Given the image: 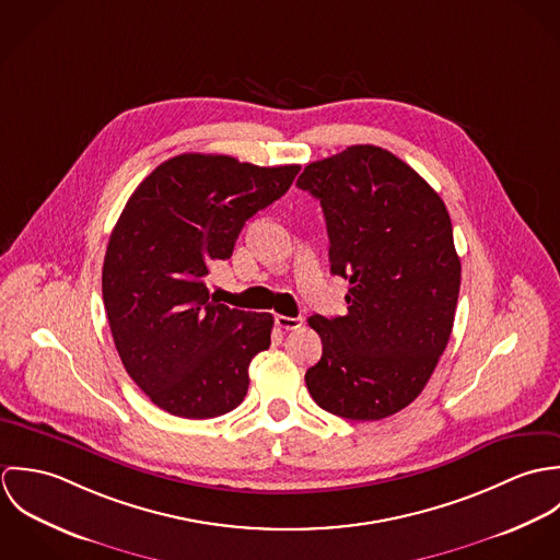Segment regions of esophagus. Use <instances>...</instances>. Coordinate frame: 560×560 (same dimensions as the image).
I'll return each mask as SVG.
<instances>
[{"mask_svg":"<svg viewBox=\"0 0 560 560\" xmlns=\"http://www.w3.org/2000/svg\"><path fill=\"white\" fill-rule=\"evenodd\" d=\"M276 325H278L280 329H298V327L302 325V319H300V317H284V315H278V317H276Z\"/></svg>","mask_w":560,"mask_h":560,"instance_id":"34e87169","label":"esophagus"}]
</instances>
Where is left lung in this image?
Listing matches in <instances>:
<instances>
[{
	"mask_svg": "<svg viewBox=\"0 0 560 560\" xmlns=\"http://www.w3.org/2000/svg\"><path fill=\"white\" fill-rule=\"evenodd\" d=\"M298 187L320 202L347 315L308 323L323 355L306 371L320 409L382 420L416 399L444 353L462 284L446 205L393 153L355 144L313 161Z\"/></svg>",
	"mask_w": 560,
	"mask_h": 560,
	"instance_id": "1",
	"label": "left lung"
}]
</instances>
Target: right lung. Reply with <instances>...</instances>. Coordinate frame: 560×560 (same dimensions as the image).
Instances as JSON below:
<instances>
[{"label": "right lung", "instance_id": "right-lung-1", "mask_svg": "<svg viewBox=\"0 0 560 560\" xmlns=\"http://www.w3.org/2000/svg\"><path fill=\"white\" fill-rule=\"evenodd\" d=\"M298 172L183 153L127 200L103 260V304L129 377L163 411L215 418L245 397L249 362L269 347L273 317L215 302L205 278Z\"/></svg>", "mask_w": 560, "mask_h": 560}]
</instances>
